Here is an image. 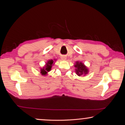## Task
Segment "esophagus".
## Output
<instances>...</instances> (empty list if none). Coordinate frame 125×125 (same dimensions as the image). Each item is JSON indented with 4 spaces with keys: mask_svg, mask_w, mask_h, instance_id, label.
<instances>
[{
    "mask_svg": "<svg viewBox=\"0 0 125 125\" xmlns=\"http://www.w3.org/2000/svg\"><path fill=\"white\" fill-rule=\"evenodd\" d=\"M61 58H62V60H66V57L65 56H62V57H61Z\"/></svg>",
    "mask_w": 125,
    "mask_h": 125,
    "instance_id": "34e87169",
    "label": "esophagus"
}]
</instances>
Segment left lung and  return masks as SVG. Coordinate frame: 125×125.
I'll use <instances>...</instances> for the list:
<instances>
[{
  "instance_id": "8db88e82",
  "label": "left lung",
  "mask_w": 125,
  "mask_h": 125,
  "mask_svg": "<svg viewBox=\"0 0 125 125\" xmlns=\"http://www.w3.org/2000/svg\"><path fill=\"white\" fill-rule=\"evenodd\" d=\"M75 67L76 68L75 70L76 74L79 76L83 74H87L88 72V70L87 69V67L81 62H77L75 65Z\"/></svg>"
}]
</instances>
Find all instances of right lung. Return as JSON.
<instances>
[{"mask_svg": "<svg viewBox=\"0 0 125 125\" xmlns=\"http://www.w3.org/2000/svg\"><path fill=\"white\" fill-rule=\"evenodd\" d=\"M53 61L51 60L48 61V62L46 63L45 67H43L41 69V73L42 75H45L47 74L48 72H49L51 70V68L52 67V65L53 64Z\"/></svg>", "mask_w": 125, "mask_h": 125, "instance_id": "add662e5", "label": "right lung"}]
</instances>
